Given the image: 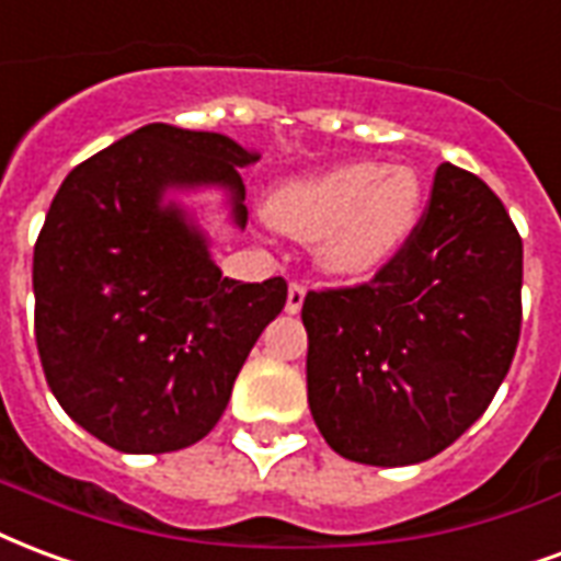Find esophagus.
<instances>
[{"label":"esophagus","instance_id":"34e87169","mask_svg":"<svg viewBox=\"0 0 561 561\" xmlns=\"http://www.w3.org/2000/svg\"><path fill=\"white\" fill-rule=\"evenodd\" d=\"M302 300H306V288L294 282L291 288H288V302H285V312H288V314H300Z\"/></svg>","mask_w":561,"mask_h":561}]
</instances>
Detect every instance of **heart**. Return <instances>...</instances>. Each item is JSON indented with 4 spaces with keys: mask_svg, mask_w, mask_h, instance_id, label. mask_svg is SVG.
<instances>
[{
    "mask_svg": "<svg viewBox=\"0 0 561 561\" xmlns=\"http://www.w3.org/2000/svg\"><path fill=\"white\" fill-rule=\"evenodd\" d=\"M422 207L425 184L413 165L356 160L285 181L270 196L267 217L291 238H321L327 273L368 279L404 252Z\"/></svg>",
    "mask_w": 561,
    "mask_h": 561,
    "instance_id": "obj_1",
    "label": "heart"
}]
</instances>
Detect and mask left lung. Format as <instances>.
Instances as JSON below:
<instances>
[{
  "instance_id": "8db88e82",
  "label": "left lung",
  "mask_w": 561,
  "mask_h": 561,
  "mask_svg": "<svg viewBox=\"0 0 561 561\" xmlns=\"http://www.w3.org/2000/svg\"><path fill=\"white\" fill-rule=\"evenodd\" d=\"M524 243L481 178L443 163L431 207L375 279L302 300L309 410L330 449L408 467L488 410L520 339Z\"/></svg>"
}]
</instances>
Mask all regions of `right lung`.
<instances>
[{"instance_id":"1","label":"right lung","mask_w":561,"mask_h":561,"mask_svg":"<svg viewBox=\"0 0 561 561\" xmlns=\"http://www.w3.org/2000/svg\"><path fill=\"white\" fill-rule=\"evenodd\" d=\"M252 160L222 133L145 124L77 165L49 205L32 261L37 354L65 413L112 449L198 443L285 306L279 276H222L184 202L217 190L243 231Z\"/></svg>"}]
</instances>
